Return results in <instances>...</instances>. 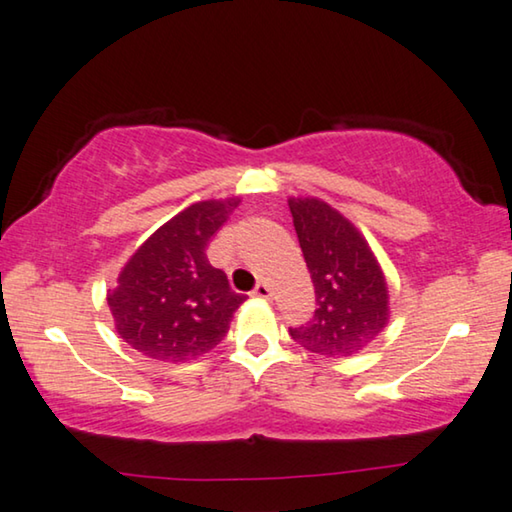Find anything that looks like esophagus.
Listing matches in <instances>:
<instances>
[{
    "mask_svg": "<svg viewBox=\"0 0 512 512\" xmlns=\"http://www.w3.org/2000/svg\"><path fill=\"white\" fill-rule=\"evenodd\" d=\"M253 296H255V298L269 300V298H271V287L266 285V282H259V285L253 289Z\"/></svg>",
    "mask_w": 512,
    "mask_h": 512,
    "instance_id": "esophagus-1",
    "label": "esophagus"
}]
</instances>
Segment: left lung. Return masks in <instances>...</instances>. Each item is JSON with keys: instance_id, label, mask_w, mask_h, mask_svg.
Instances as JSON below:
<instances>
[{"instance_id": "left-lung-1", "label": "left lung", "mask_w": 512, "mask_h": 512, "mask_svg": "<svg viewBox=\"0 0 512 512\" xmlns=\"http://www.w3.org/2000/svg\"><path fill=\"white\" fill-rule=\"evenodd\" d=\"M289 212L319 305L312 319L289 328V335L326 358L360 353L389 321L387 282L378 259L358 227L328 202L289 198Z\"/></svg>"}]
</instances>
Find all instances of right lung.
I'll return each instance as SVG.
<instances>
[{"mask_svg":"<svg viewBox=\"0 0 512 512\" xmlns=\"http://www.w3.org/2000/svg\"><path fill=\"white\" fill-rule=\"evenodd\" d=\"M239 198L205 200L170 218L129 257L107 303L118 335L161 362L212 351L246 300L207 259V246Z\"/></svg>","mask_w":512,"mask_h":512,"instance_id":"right-lung-1","label":"right lung"}]
</instances>
